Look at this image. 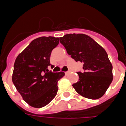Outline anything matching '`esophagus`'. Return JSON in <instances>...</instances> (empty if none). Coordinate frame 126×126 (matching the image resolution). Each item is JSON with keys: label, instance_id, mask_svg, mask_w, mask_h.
<instances>
[{"label": "esophagus", "instance_id": "1", "mask_svg": "<svg viewBox=\"0 0 126 126\" xmlns=\"http://www.w3.org/2000/svg\"><path fill=\"white\" fill-rule=\"evenodd\" d=\"M70 73V71H67V72H65V75H67V74H69V73Z\"/></svg>", "mask_w": 126, "mask_h": 126}]
</instances>
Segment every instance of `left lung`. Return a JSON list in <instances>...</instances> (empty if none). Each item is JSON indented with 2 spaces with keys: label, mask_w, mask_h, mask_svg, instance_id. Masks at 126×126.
<instances>
[{
  "label": "left lung",
  "mask_w": 126,
  "mask_h": 126,
  "mask_svg": "<svg viewBox=\"0 0 126 126\" xmlns=\"http://www.w3.org/2000/svg\"><path fill=\"white\" fill-rule=\"evenodd\" d=\"M67 52L83 64L84 72H77L79 81L73 84L77 93L92 100L102 97L113 79L112 65L106 51L84 34H67L60 38Z\"/></svg>",
  "instance_id": "obj_1"
}]
</instances>
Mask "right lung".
I'll list each match as a JSON object with an SVG mask.
<instances>
[{
	"mask_svg": "<svg viewBox=\"0 0 126 126\" xmlns=\"http://www.w3.org/2000/svg\"><path fill=\"white\" fill-rule=\"evenodd\" d=\"M59 38L42 36L34 39L16 59L12 80L23 100L30 106L42 108L56 96L58 81L64 72L52 73L48 67L52 50Z\"/></svg>",
	"mask_w": 126,
	"mask_h": 126,
	"instance_id": "obj_1",
	"label": "right lung"
}]
</instances>
